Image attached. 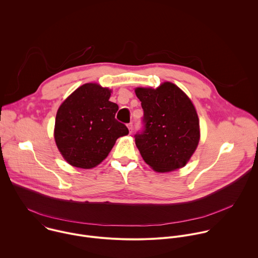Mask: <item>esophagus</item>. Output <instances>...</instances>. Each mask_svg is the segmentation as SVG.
I'll use <instances>...</instances> for the list:
<instances>
[{"label": "esophagus", "mask_w": 258, "mask_h": 258, "mask_svg": "<svg viewBox=\"0 0 258 258\" xmlns=\"http://www.w3.org/2000/svg\"><path fill=\"white\" fill-rule=\"evenodd\" d=\"M127 128H128V131H130V133L132 134V132H133V123L131 122V123H128L127 124Z\"/></svg>", "instance_id": "1"}]
</instances>
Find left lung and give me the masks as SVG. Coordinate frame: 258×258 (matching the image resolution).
<instances>
[{"mask_svg":"<svg viewBox=\"0 0 258 258\" xmlns=\"http://www.w3.org/2000/svg\"><path fill=\"white\" fill-rule=\"evenodd\" d=\"M144 109L145 131L136 135V146L144 161L156 172L184 167L201 139L200 119L191 99L175 84L158 88L137 87Z\"/></svg>","mask_w":258,"mask_h":258,"instance_id":"8db88e82","label":"left lung"}]
</instances>
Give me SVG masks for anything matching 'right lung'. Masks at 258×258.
<instances>
[{
    "instance_id": "add662e5",
    "label": "right lung",
    "mask_w": 258,
    "mask_h": 258,
    "mask_svg": "<svg viewBox=\"0 0 258 258\" xmlns=\"http://www.w3.org/2000/svg\"><path fill=\"white\" fill-rule=\"evenodd\" d=\"M112 90L97 83H86L59 105L53 130L55 145L72 166L91 169L110 153L116 140L128 135L115 119L116 103L109 101Z\"/></svg>"
}]
</instances>
